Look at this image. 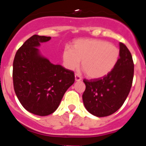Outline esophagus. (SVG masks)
<instances>
[{
  "mask_svg": "<svg viewBox=\"0 0 146 146\" xmlns=\"http://www.w3.org/2000/svg\"><path fill=\"white\" fill-rule=\"evenodd\" d=\"M74 77H75V81H77V82H78V81H80L81 80V77H80L79 75H77V74H75L74 75Z\"/></svg>",
  "mask_w": 146,
  "mask_h": 146,
  "instance_id": "1",
  "label": "esophagus"
}]
</instances>
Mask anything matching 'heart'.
Returning a JSON list of instances; mask_svg holds the SVG:
<instances>
[{"instance_id": "1", "label": "heart", "mask_w": 146, "mask_h": 146, "mask_svg": "<svg viewBox=\"0 0 146 146\" xmlns=\"http://www.w3.org/2000/svg\"><path fill=\"white\" fill-rule=\"evenodd\" d=\"M120 56L117 46L107 41L94 38H80L73 42L72 48L66 46L61 58L66 69L74 70L81 66L91 79L108 75L116 66Z\"/></svg>"}]
</instances>
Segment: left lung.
<instances>
[{
    "instance_id": "left-lung-1",
    "label": "left lung",
    "mask_w": 146,
    "mask_h": 146,
    "mask_svg": "<svg viewBox=\"0 0 146 146\" xmlns=\"http://www.w3.org/2000/svg\"><path fill=\"white\" fill-rule=\"evenodd\" d=\"M120 56L114 69L102 78L84 80L86 90L82 94L85 108L96 117L110 115L124 103L131 89L134 63L129 50L119 43Z\"/></svg>"
}]
</instances>
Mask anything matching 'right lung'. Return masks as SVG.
Returning <instances> with one entry per match:
<instances>
[{"label": "right lung", "instance_id": "obj_1", "mask_svg": "<svg viewBox=\"0 0 146 146\" xmlns=\"http://www.w3.org/2000/svg\"><path fill=\"white\" fill-rule=\"evenodd\" d=\"M50 36L33 35L16 52L13 63L15 94L26 110L46 116L57 110L64 94L74 82V72L52 64L41 54V43Z\"/></svg>", "mask_w": 146, "mask_h": 146}]
</instances>
